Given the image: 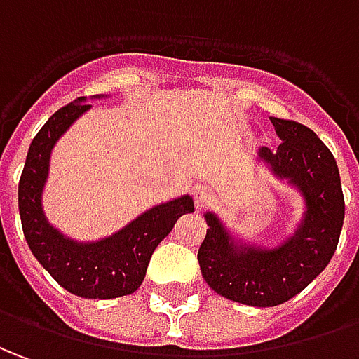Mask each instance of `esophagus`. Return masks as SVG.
<instances>
[{
  "instance_id": "obj_1",
  "label": "esophagus",
  "mask_w": 359,
  "mask_h": 359,
  "mask_svg": "<svg viewBox=\"0 0 359 359\" xmlns=\"http://www.w3.org/2000/svg\"><path fill=\"white\" fill-rule=\"evenodd\" d=\"M212 201V194L207 187H197L194 191V203L197 211H203L207 205Z\"/></svg>"
}]
</instances>
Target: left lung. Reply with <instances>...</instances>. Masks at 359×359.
Listing matches in <instances>:
<instances>
[{"mask_svg": "<svg viewBox=\"0 0 359 359\" xmlns=\"http://www.w3.org/2000/svg\"><path fill=\"white\" fill-rule=\"evenodd\" d=\"M281 144L262 147L254 164L301 195L303 212L276 246L244 238L221 215L207 211V236L197 252L207 285L252 307H276L295 297L328 266L344 224V195L332 152L301 123L273 117Z\"/></svg>", "mask_w": 359, "mask_h": 359, "instance_id": "8db88e82", "label": "left lung"}]
</instances>
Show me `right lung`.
I'll list each match as a JSON object with an SVG mask.
<instances>
[{"mask_svg": "<svg viewBox=\"0 0 359 359\" xmlns=\"http://www.w3.org/2000/svg\"><path fill=\"white\" fill-rule=\"evenodd\" d=\"M100 93L91 100H105ZM86 97L58 109L33 138L19 180V215L33 256L66 291L83 299H115L135 293L147 276L156 246L180 217L194 212V197L180 195L140 212L117 232L97 241H78L46 219L43 195L50 156L64 133L91 109Z\"/></svg>", "mask_w": 359, "mask_h": 359, "instance_id": "add662e5", "label": "right lung"}]
</instances>
